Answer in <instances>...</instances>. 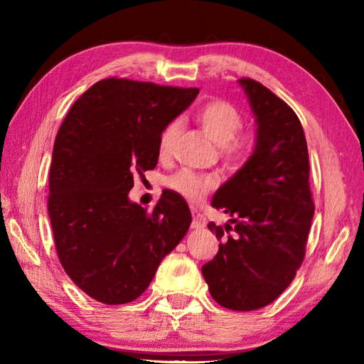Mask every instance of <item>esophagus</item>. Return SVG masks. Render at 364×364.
Instances as JSON below:
<instances>
[{"label": "esophagus", "mask_w": 364, "mask_h": 364, "mask_svg": "<svg viewBox=\"0 0 364 364\" xmlns=\"http://www.w3.org/2000/svg\"><path fill=\"white\" fill-rule=\"evenodd\" d=\"M191 212H193V223H191V226H193L194 230H202V228H205L207 220L204 215L197 210L196 207H191Z\"/></svg>", "instance_id": "34e87169"}]
</instances>
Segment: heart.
<instances>
[{"label":"heart","instance_id":"heart-1","mask_svg":"<svg viewBox=\"0 0 364 364\" xmlns=\"http://www.w3.org/2000/svg\"><path fill=\"white\" fill-rule=\"evenodd\" d=\"M196 120L202 130L221 146V157L226 164H242L254 151L255 134L249 130H239L242 127V114L230 101L210 100L204 102L196 110ZM178 134H180L178 120H170L162 128L157 139V156L160 160H168L171 157ZM165 184L186 200L200 202L212 189L217 188L218 176L181 168L170 175Z\"/></svg>","mask_w":364,"mask_h":364}]
</instances>
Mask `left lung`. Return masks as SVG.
Masks as SVG:
<instances>
[{"label": "left lung", "instance_id": "8db88e82", "mask_svg": "<svg viewBox=\"0 0 364 364\" xmlns=\"http://www.w3.org/2000/svg\"><path fill=\"white\" fill-rule=\"evenodd\" d=\"M239 83L257 115V144L247 164L213 196L212 207L232 218L225 228L208 223L221 242L202 274L218 305L252 311L278 299L297 274L315 204L297 114L257 80Z\"/></svg>", "mask_w": 364, "mask_h": 364}]
</instances>
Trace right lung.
<instances>
[{
	"mask_svg": "<svg viewBox=\"0 0 364 364\" xmlns=\"http://www.w3.org/2000/svg\"><path fill=\"white\" fill-rule=\"evenodd\" d=\"M199 88L110 77L73 102L54 141L48 213L59 262L101 304L136 300L193 221L165 189L154 210L128 200L133 176L157 165L162 128Z\"/></svg>",
	"mask_w": 364,
	"mask_h": 364,
	"instance_id": "add662e5",
	"label": "right lung"
}]
</instances>
